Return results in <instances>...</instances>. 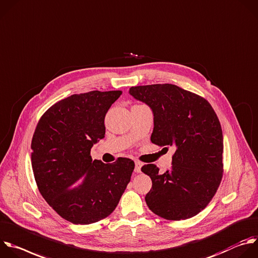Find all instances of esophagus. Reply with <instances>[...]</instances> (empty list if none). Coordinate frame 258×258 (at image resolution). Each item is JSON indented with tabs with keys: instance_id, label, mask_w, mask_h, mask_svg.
<instances>
[{
	"instance_id": "34e87169",
	"label": "esophagus",
	"mask_w": 258,
	"mask_h": 258,
	"mask_svg": "<svg viewBox=\"0 0 258 258\" xmlns=\"http://www.w3.org/2000/svg\"><path fill=\"white\" fill-rule=\"evenodd\" d=\"M141 167H142V163L139 161L135 162V173H140L141 172Z\"/></svg>"
}]
</instances>
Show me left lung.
<instances>
[{
	"label": "left lung",
	"mask_w": 258,
	"mask_h": 258,
	"mask_svg": "<svg viewBox=\"0 0 258 258\" xmlns=\"http://www.w3.org/2000/svg\"><path fill=\"white\" fill-rule=\"evenodd\" d=\"M129 93L152 111L151 142L176 149L166 173L160 174L153 164L141 168L152 181L145 195L147 207L171 221L196 216L223 177L224 140L217 114L207 99L174 84L135 86Z\"/></svg>",
	"instance_id": "left-lung-1"
}]
</instances>
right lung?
<instances>
[{
	"instance_id": "add662e5",
	"label": "right lung",
	"mask_w": 258,
	"mask_h": 258,
	"mask_svg": "<svg viewBox=\"0 0 258 258\" xmlns=\"http://www.w3.org/2000/svg\"><path fill=\"white\" fill-rule=\"evenodd\" d=\"M122 91L73 94L40 118L31 141V164L38 190L50 208L75 225L110 216L130 182L134 162L92 161L90 149L105 137V117Z\"/></svg>"
}]
</instances>
